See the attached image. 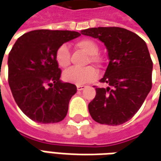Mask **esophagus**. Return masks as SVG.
<instances>
[{
    "label": "esophagus",
    "mask_w": 161,
    "mask_h": 161,
    "mask_svg": "<svg viewBox=\"0 0 161 161\" xmlns=\"http://www.w3.org/2000/svg\"><path fill=\"white\" fill-rule=\"evenodd\" d=\"M86 87L85 85H77V91H82V90H84V88Z\"/></svg>",
    "instance_id": "34e87169"
}]
</instances>
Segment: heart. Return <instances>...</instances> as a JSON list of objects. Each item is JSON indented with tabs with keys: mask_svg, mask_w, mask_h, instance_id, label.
<instances>
[{
	"mask_svg": "<svg viewBox=\"0 0 161 161\" xmlns=\"http://www.w3.org/2000/svg\"><path fill=\"white\" fill-rule=\"evenodd\" d=\"M76 46L87 53L89 55V61H91V63L101 64L103 62V58L97 54V44L93 40L82 39L76 43ZM55 60L61 68H67L70 65V51L65 44H63L57 48L55 52ZM97 77L98 71L93 66H86L84 68L72 67L65 70L63 74L64 80L77 85L90 83Z\"/></svg>",
	"mask_w": 161,
	"mask_h": 161,
	"instance_id": "heart-1",
	"label": "heart"
}]
</instances>
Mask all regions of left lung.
I'll list each match as a JSON object with an SVG mask.
<instances>
[{"label":"left lung","mask_w":161,"mask_h":161,"mask_svg":"<svg viewBox=\"0 0 161 161\" xmlns=\"http://www.w3.org/2000/svg\"><path fill=\"white\" fill-rule=\"evenodd\" d=\"M84 35L104 43L109 63L96 87L89 112L98 123L117 126L134 116L152 89L153 61L146 42L129 30L109 26L82 30Z\"/></svg>","instance_id":"left-lung-1"}]
</instances>
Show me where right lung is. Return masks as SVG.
<instances>
[{
  "instance_id": "1",
  "label": "right lung",
  "mask_w": 161,
  "mask_h": 161,
  "mask_svg": "<svg viewBox=\"0 0 161 161\" xmlns=\"http://www.w3.org/2000/svg\"><path fill=\"white\" fill-rule=\"evenodd\" d=\"M74 31L40 29L23 34L8 55V84L19 108L39 123L64 119L75 84L60 81L57 48L80 36Z\"/></svg>"
}]
</instances>
